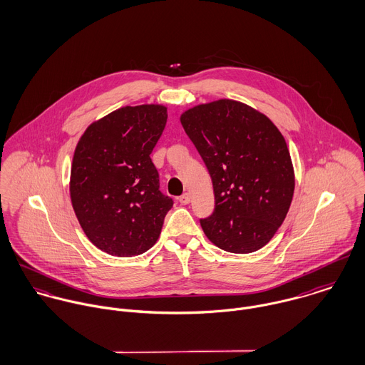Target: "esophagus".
Masks as SVG:
<instances>
[{
  "mask_svg": "<svg viewBox=\"0 0 365 365\" xmlns=\"http://www.w3.org/2000/svg\"><path fill=\"white\" fill-rule=\"evenodd\" d=\"M178 201H180V204H181V205H187V204H190V194H188V192L182 194V195L178 198Z\"/></svg>",
  "mask_w": 365,
  "mask_h": 365,
  "instance_id": "esophagus-1",
  "label": "esophagus"
}]
</instances>
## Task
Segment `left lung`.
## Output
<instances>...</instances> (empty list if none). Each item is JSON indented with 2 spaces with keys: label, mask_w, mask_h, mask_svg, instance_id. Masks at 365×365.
<instances>
[{
  "label": "left lung",
  "mask_w": 365,
  "mask_h": 365,
  "mask_svg": "<svg viewBox=\"0 0 365 365\" xmlns=\"http://www.w3.org/2000/svg\"><path fill=\"white\" fill-rule=\"evenodd\" d=\"M181 125L212 178L215 209L200 220L204 233L225 252H257L282 225L294 195L284 136L265 115L233 100L194 106Z\"/></svg>",
  "instance_id": "1"
}]
</instances>
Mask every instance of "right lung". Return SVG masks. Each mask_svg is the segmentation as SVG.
<instances>
[{
  "mask_svg": "<svg viewBox=\"0 0 365 365\" xmlns=\"http://www.w3.org/2000/svg\"><path fill=\"white\" fill-rule=\"evenodd\" d=\"M165 122L163 105L123 106L91 123L77 143L73 209L91 243L110 256L148 252L174 204L160 191L150 158Z\"/></svg>",
  "mask_w": 365,
  "mask_h": 365,
  "instance_id": "right-lung-1",
  "label": "right lung"
}]
</instances>
